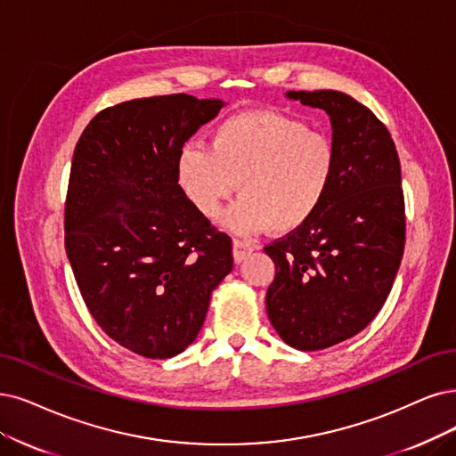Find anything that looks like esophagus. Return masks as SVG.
I'll return each mask as SVG.
<instances>
[{
	"label": "esophagus",
	"instance_id": "34e87169",
	"mask_svg": "<svg viewBox=\"0 0 456 456\" xmlns=\"http://www.w3.org/2000/svg\"><path fill=\"white\" fill-rule=\"evenodd\" d=\"M251 251H254V246L246 240H234L232 242V257L237 263H242L244 259H248L251 256Z\"/></svg>",
	"mask_w": 456,
	"mask_h": 456
}]
</instances>
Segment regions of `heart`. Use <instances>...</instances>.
Listing matches in <instances>:
<instances>
[{"label":"heart","mask_w":456,"mask_h":456,"mask_svg":"<svg viewBox=\"0 0 456 456\" xmlns=\"http://www.w3.org/2000/svg\"><path fill=\"white\" fill-rule=\"evenodd\" d=\"M338 171V151L325 133L280 112H244L217 124L207 148L185 144L176 158L183 197L214 219L237 183L239 200L225 227L285 234L322 210Z\"/></svg>","instance_id":"b5f03b06"}]
</instances>
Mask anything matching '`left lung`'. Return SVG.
Returning a JSON list of instances; mask_svg holds the SVG:
<instances>
[{"label": "left lung", "instance_id": "1", "mask_svg": "<svg viewBox=\"0 0 456 456\" xmlns=\"http://www.w3.org/2000/svg\"><path fill=\"white\" fill-rule=\"evenodd\" d=\"M285 95L330 116L338 151L322 210L265 246L276 265L268 319L285 344L317 351L361 332L391 293L406 244L400 159L389 129L347 94Z\"/></svg>", "mask_w": 456, "mask_h": 456}]
</instances>
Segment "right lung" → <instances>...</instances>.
Wrapping results in <instances>:
<instances>
[{
  "label": "right lung",
  "instance_id": "obj_1",
  "mask_svg": "<svg viewBox=\"0 0 456 456\" xmlns=\"http://www.w3.org/2000/svg\"><path fill=\"white\" fill-rule=\"evenodd\" d=\"M222 99L142 97L94 116L75 146L65 251L80 295L114 342L146 359L188 347L232 271L231 237L183 197L176 158Z\"/></svg>",
  "mask_w": 456,
  "mask_h": 456
}]
</instances>
